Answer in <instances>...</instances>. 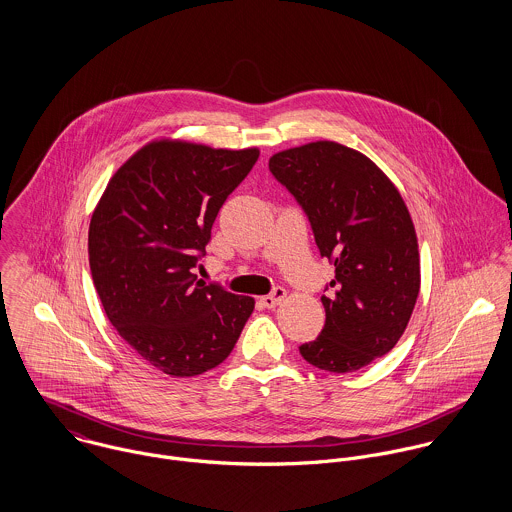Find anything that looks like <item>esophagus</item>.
I'll list each match as a JSON object with an SVG mask.
<instances>
[{"mask_svg":"<svg viewBox=\"0 0 512 512\" xmlns=\"http://www.w3.org/2000/svg\"><path fill=\"white\" fill-rule=\"evenodd\" d=\"M284 297H286V290L278 286V288H274V290L268 293V295L260 297V303H262L264 307H268V309H274V307H276Z\"/></svg>","mask_w":512,"mask_h":512,"instance_id":"1","label":"esophagus"}]
</instances>
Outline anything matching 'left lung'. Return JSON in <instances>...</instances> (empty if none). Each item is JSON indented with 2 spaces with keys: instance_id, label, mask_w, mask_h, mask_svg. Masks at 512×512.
<instances>
[{
  "instance_id": "1",
  "label": "left lung",
  "mask_w": 512,
  "mask_h": 512,
  "mask_svg": "<svg viewBox=\"0 0 512 512\" xmlns=\"http://www.w3.org/2000/svg\"><path fill=\"white\" fill-rule=\"evenodd\" d=\"M270 171L335 266L321 295L325 327L301 357L337 374L370 365L398 343L420 293L418 238L398 189L363 153L335 142L280 151Z\"/></svg>"
}]
</instances>
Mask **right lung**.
<instances>
[{
	"label": "right lung",
	"mask_w": 512,
	"mask_h": 512,
	"mask_svg": "<svg viewBox=\"0 0 512 512\" xmlns=\"http://www.w3.org/2000/svg\"><path fill=\"white\" fill-rule=\"evenodd\" d=\"M260 151L153 142L110 179L88 230L92 282L120 337L169 376H197L234 349L254 299L197 280L228 195Z\"/></svg>",
	"instance_id": "1"
}]
</instances>
